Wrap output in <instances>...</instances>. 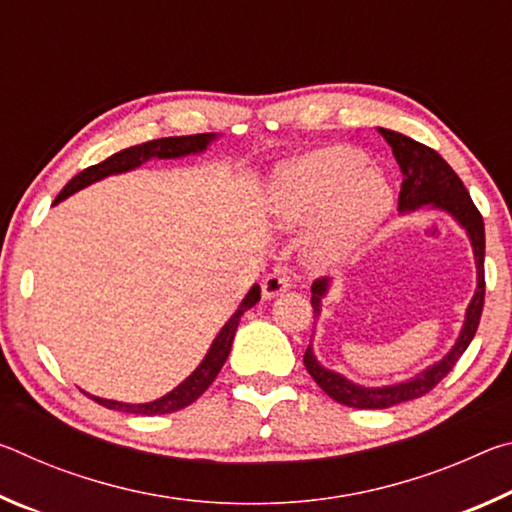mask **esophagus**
Returning a JSON list of instances; mask_svg holds the SVG:
<instances>
[{"mask_svg":"<svg viewBox=\"0 0 512 512\" xmlns=\"http://www.w3.org/2000/svg\"><path fill=\"white\" fill-rule=\"evenodd\" d=\"M287 289H291V275L287 268H275L273 273H268L262 280V296L268 300L280 296Z\"/></svg>","mask_w":512,"mask_h":512,"instance_id":"obj_1","label":"esophagus"}]
</instances>
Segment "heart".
<instances>
[{"label": "heart", "mask_w": 512, "mask_h": 512, "mask_svg": "<svg viewBox=\"0 0 512 512\" xmlns=\"http://www.w3.org/2000/svg\"><path fill=\"white\" fill-rule=\"evenodd\" d=\"M393 207L384 173L366 167L357 151L329 146L277 171L271 212L280 228L318 221L309 255L320 266L348 262Z\"/></svg>", "instance_id": "b5f03b06"}]
</instances>
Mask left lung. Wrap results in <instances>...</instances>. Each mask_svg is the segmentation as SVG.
Wrapping results in <instances>:
<instances>
[{
	"label": "left lung",
	"mask_w": 512,
	"mask_h": 512,
	"mask_svg": "<svg viewBox=\"0 0 512 512\" xmlns=\"http://www.w3.org/2000/svg\"><path fill=\"white\" fill-rule=\"evenodd\" d=\"M384 140L393 149L397 164L402 169V189H400V212H413L420 207H436V210H445L452 214L458 225L467 232L472 241L474 262H476V291L470 305L465 311V323L461 334L454 343V348L447 352L443 361L433 363L427 370L413 379L400 381L393 386H379L368 388L359 386L354 381L345 379L343 375L334 370H327L320 366L314 357L311 345L305 352V368L316 384L339 404L352 406V409H388V406L402 404L415 400V397L427 395L440 379L449 375V370L456 366L461 354L467 350V345L474 339L476 327H479L481 311H483V298H485V277H483V257H485V228L483 216L476 210L470 194L463 185V180L456 176L454 169L440 158V155L424 146L420 142L411 140L402 133L388 131V128H379ZM329 280H316L311 284V307H314V320L320 316V302L327 296Z\"/></svg>",
	"instance_id": "8db88e82"
}]
</instances>
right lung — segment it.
<instances>
[{
  "label": "right lung",
  "instance_id": "add662e5",
  "mask_svg": "<svg viewBox=\"0 0 512 512\" xmlns=\"http://www.w3.org/2000/svg\"><path fill=\"white\" fill-rule=\"evenodd\" d=\"M212 140H216L214 133H201V135H185V137H162V140H151V142L131 146V149L119 151L115 155H110L108 160L92 164V167L83 169L81 173H76V176L65 185L63 192L56 196L54 205L63 201V198L72 196L74 192H79V189L97 183V180H101V178L131 171L151 158L169 160V158H183V155L201 153L207 149V146H210ZM257 300H259V287L255 284V287L246 293V298L241 300V305L237 307L235 314L230 316L228 323L221 327V332L216 334L212 348L207 350L205 359L201 361V366H198L192 375L183 381V384L173 388L171 393L162 395L160 400H153L146 404H126V402H115V400H103V397H94V395H88V397H92V400L99 402L101 406H106V409L135 413V415H164V413L185 409V406L196 402L198 397L207 391V386H210L216 379V375H219L221 366L230 354L232 339H235V332L239 327L241 316H244V311L253 307Z\"/></svg>",
  "mask_w": 512,
  "mask_h": 512
}]
</instances>
